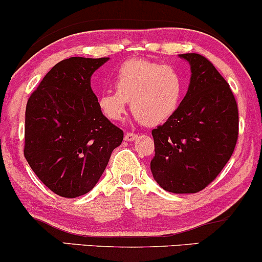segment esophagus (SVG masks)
Returning <instances> with one entry per match:
<instances>
[{
    "instance_id": "34e87169",
    "label": "esophagus",
    "mask_w": 262,
    "mask_h": 262,
    "mask_svg": "<svg viewBox=\"0 0 262 262\" xmlns=\"http://www.w3.org/2000/svg\"><path fill=\"white\" fill-rule=\"evenodd\" d=\"M138 138V134L137 133H133V132H129V133H125L124 135V139L127 141H132V140H135Z\"/></svg>"
}]
</instances>
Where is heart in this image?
<instances>
[{
    "mask_svg": "<svg viewBox=\"0 0 262 262\" xmlns=\"http://www.w3.org/2000/svg\"><path fill=\"white\" fill-rule=\"evenodd\" d=\"M116 90L98 96V107L106 118L122 121L130 101L132 112L144 125L154 127L175 114L181 104L186 77L175 65L150 60H129L113 77Z\"/></svg>",
    "mask_w": 262,
    "mask_h": 262,
    "instance_id": "obj_1",
    "label": "heart"
}]
</instances>
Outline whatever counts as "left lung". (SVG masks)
<instances>
[{"instance_id":"8db88e82","label":"left lung","mask_w":262,"mask_h":262,"mask_svg":"<svg viewBox=\"0 0 262 262\" xmlns=\"http://www.w3.org/2000/svg\"><path fill=\"white\" fill-rule=\"evenodd\" d=\"M191 65V82L179 110L152 129L156 182L172 193H196L223 170L239 135L237 103L229 83L208 59L182 54Z\"/></svg>"}]
</instances>
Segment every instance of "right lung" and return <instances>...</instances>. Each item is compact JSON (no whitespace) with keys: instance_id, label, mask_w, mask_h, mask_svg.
<instances>
[{"instance_id":"obj_1","label":"right lung","mask_w":262,"mask_h":262,"mask_svg":"<svg viewBox=\"0 0 262 262\" xmlns=\"http://www.w3.org/2000/svg\"><path fill=\"white\" fill-rule=\"evenodd\" d=\"M107 60H62L27 102L25 156L39 180L61 197L91 191L122 144L123 130L102 114L90 81Z\"/></svg>"}]
</instances>
